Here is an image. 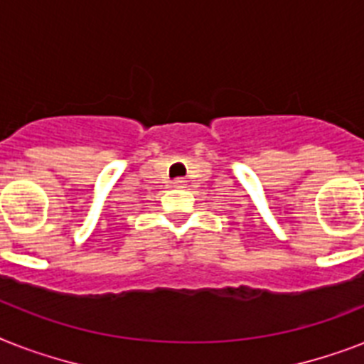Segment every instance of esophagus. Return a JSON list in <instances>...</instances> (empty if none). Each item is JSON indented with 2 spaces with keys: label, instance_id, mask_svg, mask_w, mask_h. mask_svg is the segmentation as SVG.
Returning <instances> with one entry per match:
<instances>
[{
  "label": "esophagus",
  "instance_id": "obj_1",
  "mask_svg": "<svg viewBox=\"0 0 364 364\" xmlns=\"http://www.w3.org/2000/svg\"><path fill=\"white\" fill-rule=\"evenodd\" d=\"M172 187L183 188V187H185V179H181V177H177V179H173V181H172Z\"/></svg>",
  "mask_w": 364,
  "mask_h": 364
}]
</instances>
